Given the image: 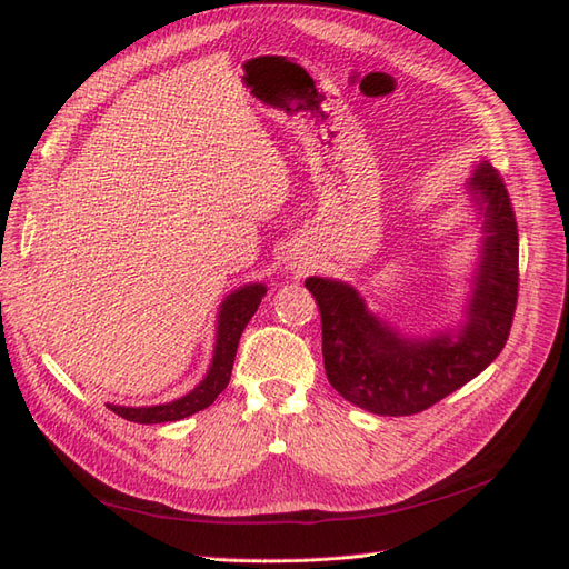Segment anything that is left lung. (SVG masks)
Returning a JSON list of instances; mask_svg holds the SVG:
<instances>
[{
  "mask_svg": "<svg viewBox=\"0 0 569 569\" xmlns=\"http://www.w3.org/2000/svg\"><path fill=\"white\" fill-rule=\"evenodd\" d=\"M470 187L485 206L487 237L468 322L456 339H401L368 313L349 284L306 280L320 311L327 380L349 403L377 416H416L468 385L503 351L520 291L518 220L491 163L477 166Z\"/></svg>",
  "mask_w": 569,
  "mask_h": 569,
  "instance_id": "8db88e82",
  "label": "left lung"
}]
</instances>
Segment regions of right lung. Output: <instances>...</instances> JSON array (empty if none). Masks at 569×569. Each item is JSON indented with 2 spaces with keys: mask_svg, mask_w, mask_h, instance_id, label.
<instances>
[{
  "mask_svg": "<svg viewBox=\"0 0 569 569\" xmlns=\"http://www.w3.org/2000/svg\"><path fill=\"white\" fill-rule=\"evenodd\" d=\"M263 295H266L263 284H247L242 289H237L234 295H230L226 303H222L220 318H218V341H216L213 363L209 375L203 377V382L194 391H189L187 396H182V399L173 403H163V406H147V408L109 406V408L116 412V416L126 418L130 422H140V425L176 422L187 416H194V412L203 408H209L218 399V393L230 382L239 337H242L244 327L256 313V308L261 303Z\"/></svg>",
  "mask_w": 569,
  "mask_h": 569,
  "instance_id": "1",
  "label": "right lung"
}]
</instances>
